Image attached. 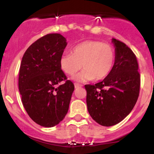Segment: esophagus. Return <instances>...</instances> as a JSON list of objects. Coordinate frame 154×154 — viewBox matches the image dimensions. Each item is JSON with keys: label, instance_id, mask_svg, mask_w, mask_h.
<instances>
[{"label": "esophagus", "instance_id": "34e87169", "mask_svg": "<svg viewBox=\"0 0 154 154\" xmlns=\"http://www.w3.org/2000/svg\"><path fill=\"white\" fill-rule=\"evenodd\" d=\"M81 87H82V85H81L78 84V83H75V88H79Z\"/></svg>", "mask_w": 154, "mask_h": 154}]
</instances>
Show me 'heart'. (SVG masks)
I'll return each instance as SVG.
<instances>
[{
  "label": "heart",
  "instance_id": "heart-1",
  "mask_svg": "<svg viewBox=\"0 0 154 154\" xmlns=\"http://www.w3.org/2000/svg\"><path fill=\"white\" fill-rule=\"evenodd\" d=\"M115 61V51L108 43L87 40L73 48L72 54L60 58V67L66 75L73 76L82 67L84 70L75 77L79 82L105 79L110 74Z\"/></svg>",
  "mask_w": 154,
  "mask_h": 154
}]
</instances>
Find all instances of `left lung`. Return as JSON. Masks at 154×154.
Instances as JSON below:
<instances>
[{
	"label": "left lung",
	"instance_id": "8db88e82",
	"mask_svg": "<svg viewBox=\"0 0 154 154\" xmlns=\"http://www.w3.org/2000/svg\"><path fill=\"white\" fill-rule=\"evenodd\" d=\"M115 61L101 82L85 85L88 110L102 126L116 125L131 112L139 96L140 76L136 56L125 43L112 39Z\"/></svg>",
	"mask_w": 154,
	"mask_h": 154
}]
</instances>
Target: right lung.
<instances>
[{"mask_svg": "<svg viewBox=\"0 0 154 154\" xmlns=\"http://www.w3.org/2000/svg\"><path fill=\"white\" fill-rule=\"evenodd\" d=\"M66 45L61 34H48L26 49L21 62L19 90L23 106L29 117L45 128L63 119L75 90L60 67Z\"/></svg>", "mask_w": 154, "mask_h": 154, "instance_id": "1", "label": "right lung"}]
</instances>
